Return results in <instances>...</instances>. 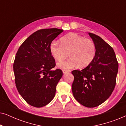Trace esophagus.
<instances>
[{
    "label": "esophagus",
    "instance_id": "34e87169",
    "mask_svg": "<svg viewBox=\"0 0 126 126\" xmlns=\"http://www.w3.org/2000/svg\"><path fill=\"white\" fill-rule=\"evenodd\" d=\"M63 74H66L67 73H69V72H70V70H63Z\"/></svg>",
    "mask_w": 126,
    "mask_h": 126
}]
</instances>
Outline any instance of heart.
<instances>
[{
  "label": "heart",
  "mask_w": 126,
  "mask_h": 126,
  "mask_svg": "<svg viewBox=\"0 0 126 126\" xmlns=\"http://www.w3.org/2000/svg\"><path fill=\"white\" fill-rule=\"evenodd\" d=\"M50 52L57 61L69 58L57 63L58 68L69 69L76 67L84 68L90 64L96 56V47L94 41L76 33H69L60 38V42L53 41L50 45Z\"/></svg>",
  "instance_id": "heart-1"
}]
</instances>
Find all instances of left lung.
I'll return each instance as SVG.
<instances>
[{"mask_svg":"<svg viewBox=\"0 0 126 126\" xmlns=\"http://www.w3.org/2000/svg\"><path fill=\"white\" fill-rule=\"evenodd\" d=\"M88 34L96 45L93 61L81 70H73L72 86L75 99L86 107L99 106L107 100L116 84L118 63L114 50L95 34Z\"/></svg>","mask_w":126,"mask_h":126,"instance_id":"left-lung-1","label":"left lung"}]
</instances>
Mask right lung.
<instances>
[{
  "label": "right lung",
  "mask_w": 126,
  "mask_h": 126,
  "mask_svg": "<svg viewBox=\"0 0 126 126\" xmlns=\"http://www.w3.org/2000/svg\"><path fill=\"white\" fill-rule=\"evenodd\" d=\"M58 29L38 30L27 38L17 51L13 65L19 93L31 106L42 107L54 97L56 86L63 76L50 52V45L63 32Z\"/></svg>",
  "instance_id": "right-lung-1"
}]
</instances>
